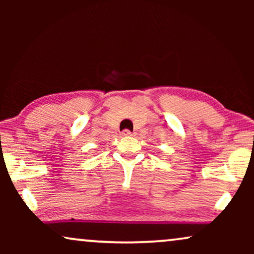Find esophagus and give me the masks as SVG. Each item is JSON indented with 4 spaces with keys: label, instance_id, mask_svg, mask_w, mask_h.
Masks as SVG:
<instances>
[{
    "label": "esophagus",
    "instance_id": "obj_1",
    "mask_svg": "<svg viewBox=\"0 0 254 254\" xmlns=\"http://www.w3.org/2000/svg\"><path fill=\"white\" fill-rule=\"evenodd\" d=\"M121 135H123V136H131L133 133H131L129 129H124L123 131H121Z\"/></svg>",
    "mask_w": 254,
    "mask_h": 254
}]
</instances>
